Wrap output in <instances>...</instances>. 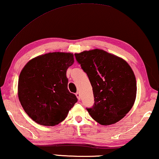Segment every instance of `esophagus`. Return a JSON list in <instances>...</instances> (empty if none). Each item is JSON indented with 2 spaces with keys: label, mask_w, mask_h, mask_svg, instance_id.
<instances>
[{
  "label": "esophagus",
  "mask_w": 159,
  "mask_h": 159,
  "mask_svg": "<svg viewBox=\"0 0 159 159\" xmlns=\"http://www.w3.org/2000/svg\"><path fill=\"white\" fill-rule=\"evenodd\" d=\"M75 96H77V98H78V99H79V100H80V93H79V91H78V92H77V93H75Z\"/></svg>",
  "instance_id": "obj_1"
}]
</instances>
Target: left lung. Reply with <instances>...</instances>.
<instances>
[{
	"label": "left lung",
	"instance_id": "left-lung-1",
	"mask_svg": "<svg viewBox=\"0 0 159 159\" xmlns=\"http://www.w3.org/2000/svg\"><path fill=\"white\" fill-rule=\"evenodd\" d=\"M77 62L89 77L94 103L86 108L101 125L115 124L129 112L136 100V80L124 59L101 49L75 53Z\"/></svg>",
	"mask_w": 159,
	"mask_h": 159
}]
</instances>
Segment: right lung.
<instances>
[{"label":"right lung","mask_w":159,"mask_h":159,"mask_svg":"<svg viewBox=\"0 0 159 159\" xmlns=\"http://www.w3.org/2000/svg\"><path fill=\"white\" fill-rule=\"evenodd\" d=\"M74 62L73 53L54 52L26 63L19 75L18 94L25 112L37 124H60L77 102L68 91L66 70Z\"/></svg>","instance_id":"add662e5"}]
</instances>
